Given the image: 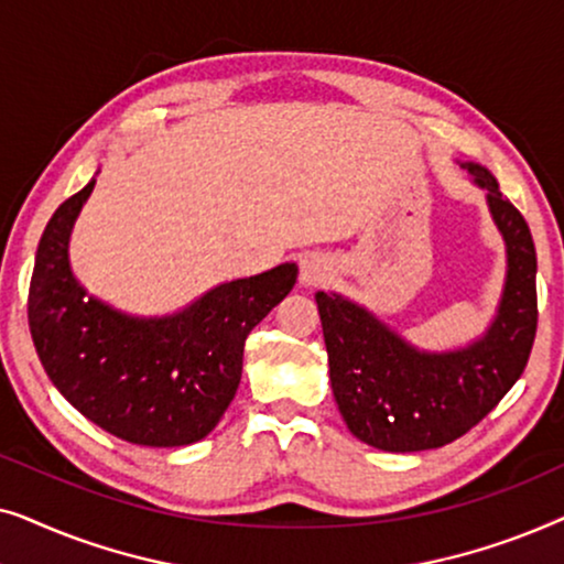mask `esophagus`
I'll return each instance as SVG.
<instances>
[{"mask_svg":"<svg viewBox=\"0 0 564 564\" xmlns=\"http://www.w3.org/2000/svg\"><path fill=\"white\" fill-rule=\"evenodd\" d=\"M334 280V264L326 257H313L307 259L303 264V272H300V282L305 284V288H321V284H326Z\"/></svg>","mask_w":564,"mask_h":564,"instance_id":"34e87169","label":"esophagus"}]
</instances>
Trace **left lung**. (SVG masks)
Returning <instances> with one entry per match:
<instances>
[{"mask_svg": "<svg viewBox=\"0 0 564 564\" xmlns=\"http://www.w3.org/2000/svg\"><path fill=\"white\" fill-rule=\"evenodd\" d=\"M485 189L506 241V282L485 334L449 351L419 349L372 311L315 292L330 388L346 426L382 452L436 449L477 426L527 367L536 336V249L523 215L480 164H459Z\"/></svg>", "mask_w": 564, "mask_h": 564, "instance_id": "obj_1", "label": "left lung"}]
</instances>
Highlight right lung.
Masks as SVG:
<instances>
[{
  "label": "right lung",
  "instance_id": "right-lung-1",
  "mask_svg": "<svg viewBox=\"0 0 564 564\" xmlns=\"http://www.w3.org/2000/svg\"><path fill=\"white\" fill-rule=\"evenodd\" d=\"M95 180L43 230L28 321L61 395L122 442L187 446L218 426L234 400L251 328L295 288L297 267L223 282L172 315H128L84 290L68 238Z\"/></svg>",
  "mask_w": 564,
  "mask_h": 564
}]
</instances>
